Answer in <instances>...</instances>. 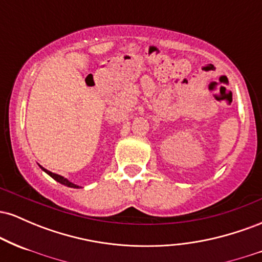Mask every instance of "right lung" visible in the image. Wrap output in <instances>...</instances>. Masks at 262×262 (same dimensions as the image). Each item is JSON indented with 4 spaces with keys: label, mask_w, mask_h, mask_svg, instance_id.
Instances as JSON below:
<instances>
[{
    "label": "right lung",
    "mask_w": 262,
    "mask_h": 262,
    "mask_svg": "<svg viewBox=\"0 0 262 262\" xmlns=\"http://www.w3.org/2000/svg\"><path fill=\"white\" fill-rule=\"evenodd\" d=\"M39 166H40V165H39ZM40 169L43 170V171H45V172H47L48 175H49L50 177H53V179L55 180V181H58V182L61 183V185L68 186V187H71V188H80V186H77V185H75V183L70 182V181H69L68 179H65V177H62V176H60V175H56V173L52 172V171H49V170L44 169L43 166H40Z\"/></svg>",
    "instance_id": "obj_1"
}]
</instances>
